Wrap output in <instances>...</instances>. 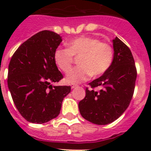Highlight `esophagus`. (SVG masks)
I'll list each match as a JSON object with an SVG mask.
<instances>
[{
  "instance_id": "obj_1",
  "label": "esophagus",
  "mask_w": 151,
  "mask_h": 151,
  "mask_svg": "<svg viewBox=\"0 0 151 151\" xmlns=\"http://www.w3.org/2000/svg\"><path fill=\"white\" fill-rule=\"evenodd\" d=\"M77 86H78V85H75V84H72V85H71V88H76Z\"/></svg>"
}]
</instances>
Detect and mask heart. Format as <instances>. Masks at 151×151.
<instances>
[{
    "label": "heart",
    "instance_id": "1",
    "mask_svg": "<svg viewBox=\"0 0 151 151\" xmlns=\"http://www.w3.org/2000/svg\"><path fill=\"white\" fill-rule=\"evenodd\" d=\"M68 48L58 47L54 54V62L63 73L71 69L74 57H79L80 66L68 73V83H80L88 80L92 76H99L107 71L114 57L110 44L90 36H80L69 41Z\"/></svg>",
    "mask_w": 151,
    "mask_h": 151
}]
</instances>
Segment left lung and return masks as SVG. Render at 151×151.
<instances>
[{
  "label": "left lung",
  "mask_w": 151,
  "mask_h": 151,
  "mask_svg": "<svg viewBox=\"0 0 151 151\" xmlns=\"http://www.w3.org/2000/svg\"><path fill=\"white\" fill-rule=\"evenodd\" d=\"M114 57L106 73L88 84L78 103L82 116L97 125H107L125 111L134 94L137 69L130 49L119 38L113 40ZM103 86L99 92L93 89Z\"/></svg>",
  "instance_id": "1"
}]
</instances>
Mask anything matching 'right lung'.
I'll return each instance as SVG.
<instances>
[{
  "label": "right lung",
  "instance_id": "right-lung-1",
  "mask_svg": "<svg viewBox=\"0 0 151 151\" xmlns=\"http://www.w3.org/2000/svg\"><path fill=\"white\" fill-rule=\"evenodd\" d=\"M62 38L39 32L19 47L9 63L7 85L16 107L28 122L42 124L60 114L70 86H52L63 78L54 59Z\"/></svg>",
  "mask_w": 151,
  "mask_h": 151
}]
</instances>
